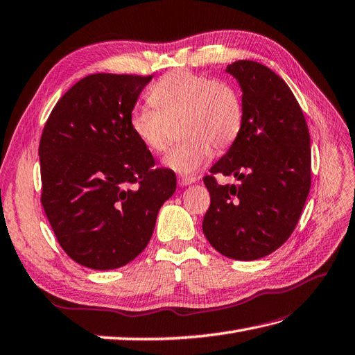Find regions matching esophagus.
<instances>
[{"label":"esophagus","mask_w":355,"mask_h":355,"mask_svg":"<svg viewBox=\"0 0 355 355\" xmlns=\"http://www.w3.org/2000/svg\"><path fill=\"white\" fill-rule=\"evenodd\" d=\"M196 181V178L193 175H180L178 177V184L180 186H189V184H193Z\"/></svg>","instance_id":"34e87169"}]
</instances>
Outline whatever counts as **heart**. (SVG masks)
Wrapping results in <instances>:
<instances>
[{"label": "heart", "mask_w": 355, "mask_h": 355, "mask_svg": "<svg viewBox=\"0 0 355 355\" xmlns=\"http://www.w3.org/2000/svg\"><path fill=\"white\" fill-rule=\"evenodd\" d=\"M154 107L140 105L131 112L130 125L148 150L168 151L175 127L184 140L164 159L178 174H192L207 162L213 150L225 153L243 128L241 94L225 81L187 69L172 71L151 87Z\"/></svg>", "instance_id": "obj_1"}]
</instances>
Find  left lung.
Here are the masks:
<instances>
[{"label":"left lung","mask_w":355,"mask_h":355,"mask_svg":"<svg viewBox=\"0 0 355 355\" xmlns=\"http://www.w3.org/2000/svg\"><path fill=\"white\" fill-rule=\"evenodd\" d=\"M227 72L241 85L245 119L202 178L210 192L202 232L222 255L250 261L278 250L298 224L311 184L310 135L291 87L268 66L237 60ZM216 175L239 183L222 187Z\"/></svg>","instance_id":"8db88e82"}]
</instances>
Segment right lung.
<instances>
[{"label": "right lung", "mask_w": 355, "mask_h": 355, "mask_svg": "<svg viewBox=\"0 0 355 355\" xmlns=\"http://www.w3.org/2000/svg\"><path fill=\"white\" fill-rule=\"evenodd\" d=\"M153 76L92 73L66 92L39 144L45 215L63 251L96 270L135 260L153 236L174 171L155 168L130 125Z\"/></svg>", "instance_id": "obj_1"}]
</instances>
